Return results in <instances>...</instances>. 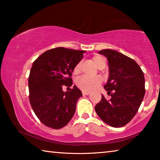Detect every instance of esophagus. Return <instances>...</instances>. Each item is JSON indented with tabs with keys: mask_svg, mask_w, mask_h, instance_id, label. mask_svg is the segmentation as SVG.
Returning a JSON list of instances; mask_svg holds the SVG:
<instances>
[{
	"mask_svg": "<svg viewBox=\"0 0 160 160\" xmlns=\"http://www.w3.org/2000/svg\"><path fill=\"white\" fill-rule=\"evenodd\" d=\"M82 94L83 95H89V94H90V92L87 91H82Z\"/></svg>",
	"mask_w": 160,
	"mask_h": 160,
	"instance_id": "34e87169",
	"label": "esophagus"
}]
</instances>
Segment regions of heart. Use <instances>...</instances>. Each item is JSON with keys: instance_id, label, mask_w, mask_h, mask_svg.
Here are the masks:
<instances>
[{"instance_id": "obj_1", "label": "heart", "mask_w": 160, "mask_h": 160, "mask_svg": "<svg viewBox=\"0 0 160 160\" xmlns=\"http://www.w3.org/2000/svg\"><path fill=\"white\" fill-rule=\"evenodd\" d=\"M104 60L102 56H96L93 57L94 63H95L97 68L99 67L102 61ZM80 63H78L74 68L73 72L74 73H78L80 71ZM102 82V78L100 77L95 78H90L88 76H82L78 78L76 80V85L78 88H80L81 90L87 92L93 91L97 88V87L101 85Z\"/></svg>"}]
</instances>
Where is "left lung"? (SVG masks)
Masks as SVG:
<instances>
[{
    "label": "left lung",
    "mask_w": 160,
    "mask_h": 160,
    "mask_svg": "<svg viewBox=\"0 0 160 160\" xmlns=\"http://www.w3.org/2000/svg\"><path fill=\"white\" fill-rule=\"evenodd\" d=\"M98 53L109 63V78L104 88L112 98L107 100L102 95L95 111L108 125L124 126L136 114L144 98V74L136 62L118 51L104 49Z\"/></svg>",
    "instance_id": "1"
}]
</instances>
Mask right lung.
Wrapping results in <instances>:
<instances>
[{
	"label": "right lung",
	"instance_id": "obj_1",
	"mask_svg": "<svg viewBox=\"0 0 160 160\" xmlns=\"http://www.w3.org/2000/svg\"><path fill=\"white\" fill-rule=\"evenodd\" d=\"M85 52L64 47L52 48L43 53L32 64L28 80L29 102L45 126L61 128L73 116L82 92L75 85L66 92L62 89L63 85H72V72Z\"/></svg>",
	"mask_w": 160,
	"mask_h": 160
}]
</instances>
